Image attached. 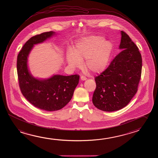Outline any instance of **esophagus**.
Masks as SVG:
<instances>
[{
  "label": "esophagus",
  "mask_w": 158,
  "mask_h": 158,
  "mask_svg": "<svg viewBox=\"0 0 158 158\" xmlns=\"http://www.w3.org/2000/svg\"><path fill=\"white\" fill-rule=\"evenodd\" d=\"M80 79H81V80H86L87 79V78H86L85 77H84V76H81L80 77Z\"/></svg>",
  "instance_id": "34e87169"
}]
</instances>
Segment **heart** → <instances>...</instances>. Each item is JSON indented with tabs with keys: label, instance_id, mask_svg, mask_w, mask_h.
Masks as SVG:
<instances>
[{
	"label": "heart",
	"instance_id": "1",
	"mask_svg": "<svg viewBox=\"0 0 158 158\" xmlns=\"http://www.w3.org/2000/svg\"><path fill=\"white\" fill-rule=\"evenodd\" d=\"M113 50L111 42L105 41L100 36H89L77 42L73 52L69 50L66 60L72 67H80L81 61L85 60L84 66L90 72H102L109 65Z\"/></svg>",
	"mask_w": 158,
	"mask_h": 158
}]
</instances>
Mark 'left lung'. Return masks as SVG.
Listing matches in <instances>:
<instances>
[{
  "label": "left lung",
  "instance_id": "8db88e82",
  "mask_svg": "<svg viewBox=\"0 0 158 158\" xmlns=\"http://www.w3.org/2000/svg\"><path fill=\"white\" fill-rule=\"evenodd\" d=\"M119 49L109 67L96 77L93 102L104 111L119 110L127 106L138 91L142 74V59L138 48L121 31Z\"/></svg>",
  "mask_w": 158,
  "mask_h": 158
}]
</instances>
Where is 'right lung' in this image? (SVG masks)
Returning <instances> with one entry per match:
<instances>
[{"label":"right lung","instance_id":"add662e5","mask_svg":"<svg viewBox=\"0 0 158 158\" xmlns=\"http://www.w3.org/2000/svg\"><path fill=\"white\" fill-rule=\"evenodd\" d=\"M55 34L53 31L32 37L23 45L17 58L19 84L21 93L36 107L48 111L59 110L70 101L79 83L78 74L54 75L47 79L34 78L29 72L27 57L34 44L42 43Z\"/></svg>","mask_w":158,"mask_h":158}]
</instances>
